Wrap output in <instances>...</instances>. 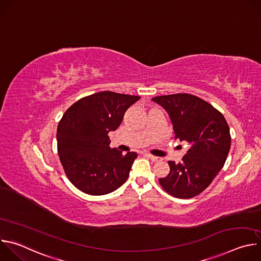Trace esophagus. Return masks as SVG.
<instances>
[{
  "mask_svg": "<svg viewBox=\"0 0 261 261\" xmlns=\"http://www.w3.org/2000/svg\"><path fill=\"white\" fill-rule=\"evenodd\" d=\"M145 157H147L148 159H151L152 161H158L160 158H158V157H156V156H153V155H151V154H145Z\"/></svg>",
  "mask_w": 261,
  "mask_h": 261,
  "instance_id": "1",
  "label": "esophagus"
}]
</instances>
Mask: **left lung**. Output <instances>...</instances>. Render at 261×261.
<instances>
[{
  "mask_svg": "<svg viewBox=\"0 0 261 261\" xmlns=\"http://www.w3.org/2000/svg\"><path fill=\"white\" fill-rule=\"evenodd\" d=\"M169 116L174 138L187 141L190 148L170 171L159 178L162 188L176 198H191L208 187L224 165L231 143L228 124L213 105L190 94L152 98Z\"/></svg>",
  "mask_w": 261,
  "mask_h": 261,
  "instance_id": "obj_1",
  "label": "left lung"
}]
</instances>
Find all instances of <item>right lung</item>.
<instances>
[{"label": "right lung", "mask_w": 261, "mask_h": 261, "mask_svg": "<svg viewBox=\"0 0 261 261\" xmlns=\"http://www.w3.org/2000/svg\"><path fill=\"white\" fill-rule=\"evenodd\" d=\"M140 97L99 92L70 106L57 130L58 153L70 181L90 195L114 192L127 180L135 152L110 148L108 133L121 125Z\"/></svg>", "instance_id": "1"}]
</instances>
